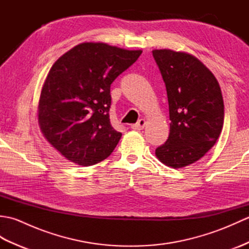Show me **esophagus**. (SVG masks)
Listing matches in <instances>:
<instances>
[{
	"instance_id": "34e87169",
	"label": "esophagus",
	"mask_w": 249,
	"mask_h": 249,
	"mask_svg": "<svg viewBox=\"0 0 249 249\" xmlns=\"http://www.w3.org/2000/svg\"><path fill=\"white\" fill-rule=\"evenodd\" d=\"M144 126H145V120L141 119V120L137 122L136 124L131 125V128H133L134 130H141V129L144 128Z\"/></svg>"
}]
</instances>
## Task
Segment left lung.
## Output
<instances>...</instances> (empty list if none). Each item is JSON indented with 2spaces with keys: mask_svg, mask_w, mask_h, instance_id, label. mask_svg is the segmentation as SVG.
Instances as JSON below:
<instances>
[{
  "mask_svg": "<svg viewBox=\"0 0 249 249\" xmlns=\"http://www.w3.org/2000/svg\"><path fill=\"white\" fill-rule=\"evenodd\" d=\"M152 52L166 84L171 121L168 139L155 155L163 165L179 169L202 158L217 141L223 95L213 72L196 56L170 49Z\"/></svg>",
  "mask_w": 249,
  "mask_h": 249,
  "instance_id": "obj_1",
  "label": "left lung"
}]
</instances>
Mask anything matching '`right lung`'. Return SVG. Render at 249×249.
<instances>
[{
	"label": "right lung",
	"instance_id": "right-lung-1",
	"mask_svg": "<svg viewBox=\"0 0 249 249\" xmlns=\"http://www.w3.org/2000/svg\"><path fill=\"white\" fill-rule=\"evenodd\" d=\"M141 53L89 41L75 46L52 65L37 119L47 141L66 160L92 166L113 152L122 134L110 123V86Z\"/></svg>",
	"mask_w": 249,
	"mask_h": 249
}]
</instances>
